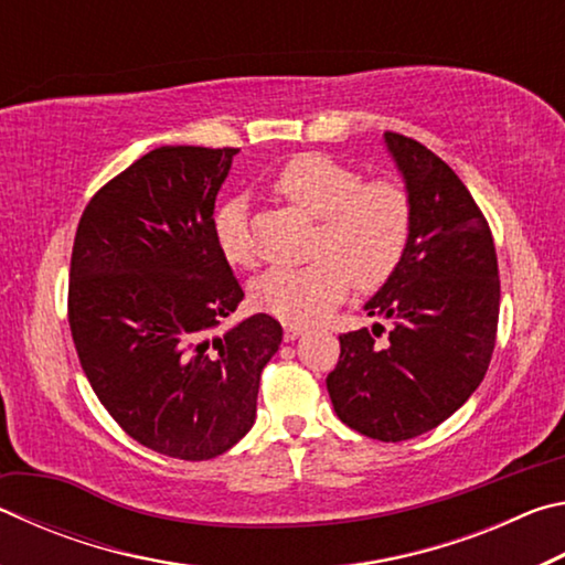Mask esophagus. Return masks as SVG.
Here are the masks:
<instances>
[{
	"label": "esophagus",
	"instance_id": "obj_1",
	"mask_svg": "<svg viewBox=\"0 0 565 565\" xmlns=\"http://www.w3.org/2000/svg\"><path fill=\"white\" fill-rule=\"evenodd\" d=\"M303 331H306V327H299V323H284V339H286V341L299 339Z\"/></svg>",
	"mask_w": 565,
	"mask_h": 565
}]
</instances>
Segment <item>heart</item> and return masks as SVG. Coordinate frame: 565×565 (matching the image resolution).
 <instances>
[{"label": "heart", "mask_w": 565, "mask_h": 565, "mask_svg": "<svg viewBox=\"0 0 565 565\" xmlns=\"http://www.w3.org/2000/svg\"><path fill=\"white\" fill-rule=\"evenodd\" d=\"M276 199L317 218L311 256L296 269H271L252 284V301L284 321L319 319L347 296L351 279L363 291L388 281L414 234V204L398 179H363L359 169L319 151L284 161L271 177ZM218 254L236 269H252L256 254L242 199L214 212Z\"/></svg>", "instance_id": "b5f03b06"}]
</instances>
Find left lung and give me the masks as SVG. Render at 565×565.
Here are the masks:
<instances>
[{
	"label": "left lung",
	"mask_w": 565,
	"mask_h": 565,
	"mask_svg": "<svg viewBox=\"0 0 565 565\" xmlns=\"http://www.w3.org/2000/svg\"><path fill=\"white\" fill-rule=\"evenodd\" d=\"M386 147L406 179L414 234L366 311L394 327L384 342L381 323L341 333L327 388L343 424L396 444L431 431L483 381L501 279L491 226L456 171L404 134L386 131Z\"/></svg>",
	"instance_id": "obj_1"
}]
</instances>
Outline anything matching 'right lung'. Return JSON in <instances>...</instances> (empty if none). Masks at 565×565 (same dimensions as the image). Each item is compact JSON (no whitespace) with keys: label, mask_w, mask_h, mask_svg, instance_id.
I'll list each match as a JSON object with an SVG mask.
<instances>
[{"label":"right lung","mask_w":565,"mask_h":565,"mask_svg":"<svg viewBox=\"0 0 565 565\" xmlns=\"http://www.w3.org/2000/svg\"><path fill=\"white\" fill-rule=\"evenodd\" d=\"M236 151H149L92 196L72 246L66 313L94 394L134 441L184 461L246 436L284 337L269 313L214 337L244 299L212 232Z\"/></svg>","instance_id":"right-lung-1"}]
</instances>
